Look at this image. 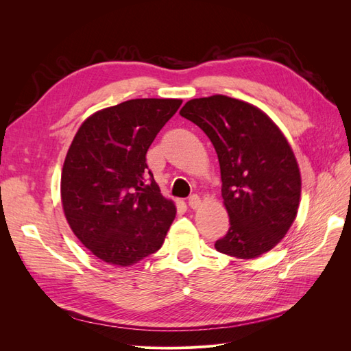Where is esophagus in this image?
<instances>
[{"label":"esophagus","instance_id":"obj_1","mask_svg":"<svg viewBox=\"0 0 351 351\" xmlns=\"http://www.w3.org/2000/svg\"><path fill=\"white\" fill-rule=\"evenodd\" d=\"M187 205L192 208V209H196V208H199V205H200V197L197 196V195H192L189 197V200H187Z\"/></svg>","mask_w":351,"mask_h":351}]
</instances>
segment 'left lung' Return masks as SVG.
<instances>
[{
  "label": "left lung",
  "instance_id": "1",
  "mask_svg": "<svg viewBox=\"0 0 351 351\" xmlns=\"http://www.w3.org/2000/svg\"><path fill=\"white\" fill-rule=\"evenodd\" d=\"M180 115L205 132L218 155L230 228L215 249L239 259L274 249L295 219L302 192L281 130L254 105L226 95L189 101Z\"/></svg>",
  "mask_w": 351,
  "mask_h": 351
}]
</instances>
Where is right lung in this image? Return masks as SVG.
<instances>
[{"label":"right lung","instance_id":"add662e5","mask_svg":"<svg viewBox=\"0 0 351 351\" xmlns=\"http://www.w3.org/2000/svg\"><path fill=\"white\" fill-rule=\"evenodd\" d=\"M182 99H130L83 121L61 173L70 228L98 259L130 267L162 246L176 218L146 152Z\"/></svg>","mask_w":351,"mask_h":351}]
</instances>
